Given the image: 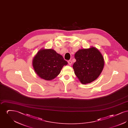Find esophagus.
<instances>
[{
  "instance_id": "34e87169",
  "label": "esophagus",
  "mask_w": 128,
  "mask_h": 128,
  "mask_svg": "<svg viewBox=\"0 0 128 128\" xmlns=\"http://www.w3.org/2000/svg\"><path fill=\"white\" fill-rule=\"evenodd\" d=\"M68 64L70 65H71L72 64V61L71 60H69L68 61Z\"/></svg>"
}]
</instances>
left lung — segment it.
Returning <instances> with one entry per match:
<instances>
[{
  "label": "left lung",
  "mask_w": 128,
  "mask_h": 128,
  "mask_svg": "<svg viewBox=\"0 0 128 128\" xmlns=\"http://www.w3.org/2000/svg\"><path fill=\"white\" fill-rule=\"evenodd\" d=\"M76 61L73 64L74 73L82 84H87L96 79L104 66L103 56L98 49H80L74 56Z\"/></svg>",
  "instance_id": "left-lung-1"
}]
</instances>
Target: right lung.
Returning <instances> with one entry per match:
<instances>
[{"label":"right lung","instance_id":"right-lung-1","mask_svg":"<svg viewBox=\"0 0 128 128\" xmlns=\"http://www.w3.org/2000/svg\"><path fill=\"white\" fill-rule=\"evenodd\" d=\"M67 64L63 56L52 49L40 50L32 60L35 72L40 78L48 80L55 78Z\"/></svg>","mask_w":128,"mask_h":128}]
</instances>
